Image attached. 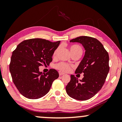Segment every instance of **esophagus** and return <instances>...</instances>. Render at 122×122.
Returning <instances> with one entry per match:
<instances>
[{
    "label": "esophagus",
    "instance_id": "obj_1",
    "mask_svg": "<svg viewBox=\"0 0 122 122\" xmlns=\"http://www.w3.org/2000/svg\"><path fill=\"white\" fill-rule=\"evenodd\" d=\"M59 74L60 76H62V75L64 74V73H63V72H61V71H59Z\"/></svg>",
    "mask_w": 122,
    "mask_h": 122
}]
</instances>
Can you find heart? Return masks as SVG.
I'll list each match as a JSON object with an SVG mask.
<instances>
[{"mask_svg": "<svg viewBox=\"0 0 122 122\" xmlns=\"http://www.w3.org/2000/svg\"><path fill=\"white\" fill-rule=\"evenodd\" d=\"M58 50H59V48H57L53 52V56L54 57L56 56ZM70 51H71V52L72 54L73 53L78 52V51H82V49H81V46H77V45H73V46H70ZM73 66L72 65L68 64V63L63 62V61H61V62L55 65V68L59 70L60 71H63V72H68V71H71Z\"/></svg>", "mask_w": 122, "mask_h": 122, "instance_id": "heart-1", "label": "heart"}]
</instances>
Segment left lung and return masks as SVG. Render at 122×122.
<instances>
[{"label":"left lung","instance_id":"left-lung-1","mask_svg":"<svg viewBox=\"0 0 122 122\" xmlns=\"http://www.w3.org/2000/svg\"><path fill=\"white\" fill-rule=\"evenodd\" d=\"M70 42L81 43L86 53L76 70V74L84 73L82 80L71 75L66 86L68 95L75 99L86 101L94 97L102 88L109 71V55L103 44L96 38L81 36Z\"/></svg>","mask_w":122,"mask_h":122}]
</instances>
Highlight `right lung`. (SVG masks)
I'll list each match as a JSON object with an SVG mask.
<instances>
[{"label": "right lung", "instance_id": "1", "mask_svg": "<svg viewBox=\"0 0 122 122\" xmlns=\"http://www.w3.org/2000/svg\"><path fill=\"white\" fill-rule=\"evenodd\" d=\"M60 42L33 38L23 41L13 51L9 71L13 83L25 97L34 99L44 96L53 81L59 77L56 69H51L43 74L39 71V67L49 65Z\"/></svg>", "mask_w": 122, "mask_h": 122}]
</instances>
